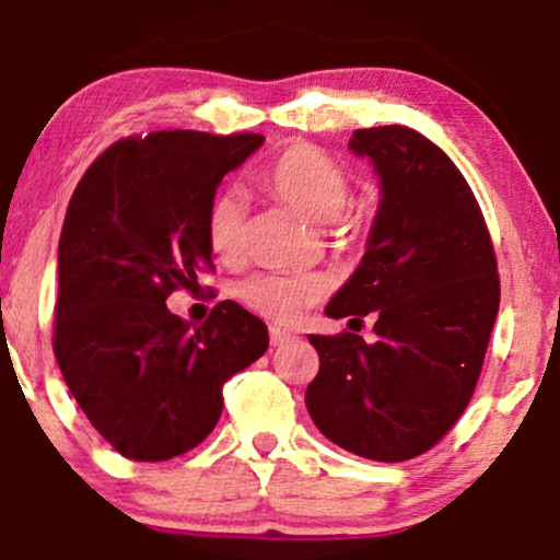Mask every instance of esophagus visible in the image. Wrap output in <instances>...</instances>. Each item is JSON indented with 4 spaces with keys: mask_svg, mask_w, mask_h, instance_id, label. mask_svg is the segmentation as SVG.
<instances>
[{
    "mask_svg": "<svg viewBox=\"0 0 560 560\" xmlns=\"http://www.w3.org/2000/svg\"><path fill=\"white\" fill-rule=\"evenodd\" d=\"M289 339H292V334L287 329H279V326H271V345L279 347V345H287Z\"/></svg>",
    "mask_w": 560,
    "mask_h": 560,
    "instance_id": "1",
    "label": "esophagus"
}]
</instances>
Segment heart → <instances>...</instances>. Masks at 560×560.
<instances>
[{"label": "heart", "mask_w": 560, "mask_h": 560, "mask_svg": "<svg viewBox=\"0 0 560 560\" xmlns=\"http://www.w3.org/2000/svg\"><path fill=\"white\" fill-rule=\"evenodd\" d=\"M268 189L281 202L316 223H329L334 234L345 226L339 213L352 197L347 173L329 155L311 144H294L273 160L262 176ZM205 236L215 258L236 262L244 255V197L236 189H223L210 199L205 213ZM324 279L307 273H255L244 279L236 294L249 311L273 320H294L305 307L324 298Z\"/></svg>", "instance_id": "obj_1"}]
</instances>
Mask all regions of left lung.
Wrapping results in <instances>:
<instances>
[{"label": "left lung", "instance_id": "8db88e82", "mask_svg": "<svg viewBox=\"0 0 560 560\" xmlns=\"http://www.w3.org/2000/svg\"><path fill=\"white\" fill-rule=\"evenodd\" d=\"M350 150L371 158L382 199L361 266L326 316L354 329L371 315L377 337L311 334L320 365L305 405L334 445L400 464L432 450L477 389L500 305L498 260L471 186L427 137L358 128Z\"/></svg>", "mask_w": 560, "mask_h": 560}]
</instances>
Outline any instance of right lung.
<instances>
[{
	"label": "right lung",
	"mask_w": 560,
	"mask_h": 560,
	"mask_svg": "<svg viewBox=\"0 0 560 560\" xmlns=\"http://www.w3.org/2000/svg\"><path fill=\"white\" fill-rule=\"evenodd\" d=\"M260 133L152 131L107 147L70 197L57 247L55 358L92 427L131 460H171L221 419L223 384L268 350L223 300L189 329L165 305L213 271L205 213Z\"/></svg>",
	"instance_id": "obj_1"
}]
</instances>
